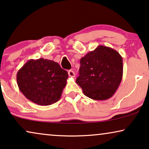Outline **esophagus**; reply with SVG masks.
<instances>
[{"mask_svg": "<svg viewBox=\"0 0 149 149\" xmlns=\"http://www.w3.org/2000/svg\"><path fill=\"white\" fill-rule=\"evenodd\" d=\"M68 74H69V76L70 77V78H75V76H76L74 71L72 70H69L68 71Z\"/></svg>", "mask_w": 149, "mask_h": 149, "instance_id": "34e87169", "label": "esophagus"}]
</instances>
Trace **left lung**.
I'll return each instance as SVG.
<instances>
[{
	"label": "left lung",
	"mask_w": 149,
	"mask_h": 149,
	"mask_svg": "<svg viewBox=\"0 0 149 149\" xmlns=\"http://www.w3.org/2000/svg\"><path fill=\"white\" fill-rule=\"evenodd\" d=\"M123 58L110 47L98 45L80 59L76 83L88 97L106 100L114 95L123 78Z\"/></svg>",
	"instance_id": "left-lung-1"
}]
</instances>
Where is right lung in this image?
I'll use <instances>...</instances> for the list:
<instances>
[{
    "label": "right lung",
    "mask_w": 149,
    "mask_h": 149,
    "mask_svg": "<svg viewBox=\"0 0 149 149\" xmlns=\"http://www.w3.org/2000/svg\"><path fill=\"white\" fill-rule=\"evenodd\" d=\"M68 73L58 63L43 58L29 60L17 73L19 91L40 106L58 102L67 84Z\"/></svg>",
    "instance_id": "right-lung-1"
}]
</instances>
